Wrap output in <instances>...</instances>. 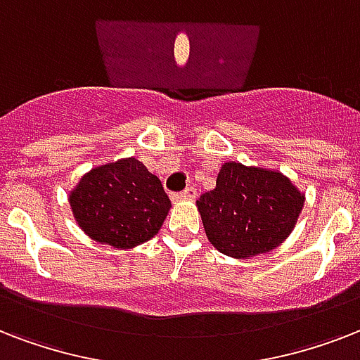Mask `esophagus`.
I'll use <instances>...</instances> for the list:
<instances>
[{
	"mask_svg": "<svg viewBox=\"0 0 360 360\" xmlns=\"http://www.w3.org/2000/svg\"><path fill=\"white\" fill-rule=\"evenodd\" d=\"M196 188L194 186H186L185 191H181V192H174L172 194V200H194L196 198Z\"/></svg>",
	"mask_w": 360,
	"mask_h": 360,
	"instance_id": "1",
	"label": "esophagus"
}]
</instances>
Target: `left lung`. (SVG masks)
<instances>
[{"label": "left lung", "instance_id": "left-lung-1", "mask_svg": "<svg viewBox=\"0 0 360 360\" xmlns=\"http://www.w3.org/2000/svg\"><path fill=\"white\" fill-rule=\"evenodd\" d=\"M209 243L226 256L252 257L290 236L304 196L278 172L226 162L217 186L198 198Z\"/></svg>", "mask_w": 360, "mask_h": 360}]
</instances>
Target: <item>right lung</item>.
Wrapping results in <instances>:
<instances>
[{"instance_id": "right-lung-1", "label": "right lung", "mask_w": 360, "mask_h": 360, "mask_svg": "<svg viewBox=\"0 0 360 360\" xmlns=\"http://www.w3.org/2000/svg\"><path fill=\"white\" fill-rule=\"evenodd\" d=\"M69 202L82 230L114 248H132L157 236L172 207L160 179L136 158L93 168Z\"/></svg>"}]
</instances>
